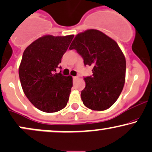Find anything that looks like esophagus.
Here are the masks:
<instances>
[{
  "instance_id": "1",
  "label": "esophagus",
  "mask_w": 152,
  "mask_h": 152,
  "mask_svg": "<svg viewBox=\"0 0 152 152\" xmlns=\"http://www.w3.org/2000/svg\"><path fill=\"white\" fill-rule=\"evenodd\" d=\"M78 78V76H73V79H74V80H76V79H77Z\"/></svg>"
}]
</instances>
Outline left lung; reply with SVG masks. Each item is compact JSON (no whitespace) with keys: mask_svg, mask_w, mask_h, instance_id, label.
I'll list each match as a JSON object with an SVG mask.
<instances>
[{"mask_svg":"<svg viewBox=\"0 0 152 152\" xmlns=\"http://www.w3.org/2000/svg\"><path fill=\"white\" fill-rule=\"evenodd\" d=\"M69 49H76L84 65L92 66L93 75L84 78L81 96L94 111H104L116 102L123 90L126 59L117 43L102 31L89 29L77 34Z\"/></svg>","mask_w":152,"mask_h":152,"instance_id":"8db88e82","label":"left lung"}]
</instances>
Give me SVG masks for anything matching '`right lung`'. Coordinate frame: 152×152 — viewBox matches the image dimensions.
Returning a JSON list of instances; mask_svg holds the SVG:
<instances>
[{"label": "right lung", "instance_id": "obj_1", "mask_svg": "<svg viewBox=\"0 0 152 152\" xmlns=\"http://www.w3.org/2000/svg\"><path fill=\"white\" fill-rule=\"evenodd\" d=\"M74 35H46L24 50L18 73L24 94L31 104L43 112L53 113L67 104L73 86L71 76L55 73Z\"/></svg>", "mask_w": 152, "mask_h": 152}]
</instances>
